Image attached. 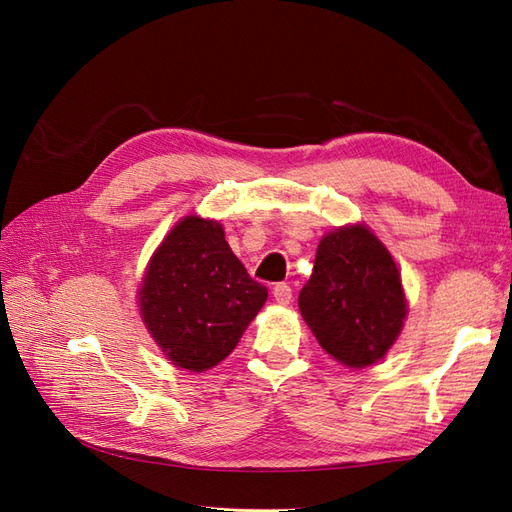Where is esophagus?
Listing matches in <instances>:
<instances>
[{
    "mask_svg": "<svg viewBox=\"0 0 512 512\" xmlns=\"http://www.w3.org/2000/svg\"><path fill=\"white\" fill-rule=\"evenodd\" d=\"M273 299L280 305H288L292 301V288L288 284H275L273 286Z\"/></svg>",
    "mask_w": 512,
    "mask_h": 512,
    "instance_id": "1",
    "label": "esophagus"
}]
</instances>
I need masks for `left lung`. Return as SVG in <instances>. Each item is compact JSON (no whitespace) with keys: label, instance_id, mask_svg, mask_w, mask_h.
I'll list each match as a JSON object with an SVG mask.
<instances>
[{"label":"left lung","instance_id":"8db88e82","mask_svg":"<svg viewBox=\"0 0 512 512\" xmlns=\"http://www.w3.org/2000/svg\"><path fill=\"white\" fill-rule=\"evenodd\" d=\"M299 309L331 359L363 369L395 346L410 305L389 247L365 222H356L320 239Z\"/></svg>","mask_w":512,"mask_h":512}]
</instances>
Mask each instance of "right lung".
<instances>
[{"mask_svg": "<svg viewBox=\"0 0 512 512\" xmlns=\"http://www.w3.org/2000/svg\"><path fill=\"white\" fill-rule=\"evenodd\" d=\"M269 297L232 254L218 220L183 218L151 254L136 288L138 314L160 352L203 374L237 348Z\"/></svg>", "mask_w": 512, "mask_h": 512, "instance_id": "obj_1", "label": "right lung"}]
</instances>
